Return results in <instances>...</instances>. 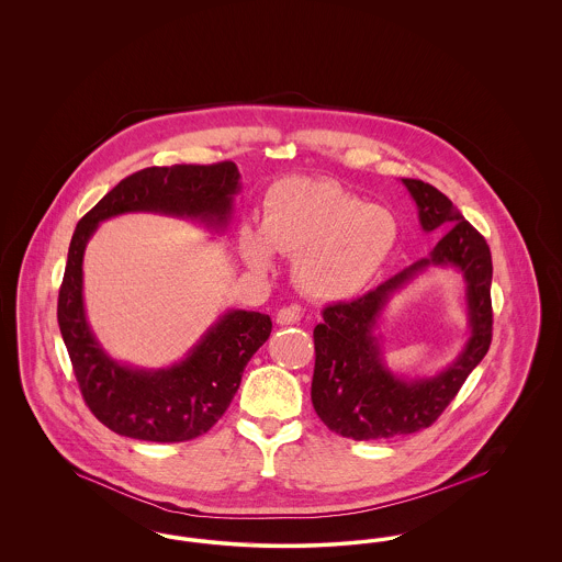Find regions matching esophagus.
<instances>
[{
	"instance_id": "esophagus-1",
	"label": "esophagus",
	"mask_w": 562,
	"mask_h": 562,
	"mask_svg": "<svg viewBox=\"0 0 562 562\" xmlns=\"http://www.w3.org/2000/svg\"><path fill=\"white\" fill-rule=\"evenodd\" d=\"M299 321H301V310H299V307H282V310H278V314H276V322L282 324V326L296 324Z\"/></svg>"
}]
</instances>
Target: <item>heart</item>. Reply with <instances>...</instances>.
<instances>
[{
	"instance_id": "1",
	"label": "heart",
	"mask_w": 562,
	"mask_h": 562,
	"mask_svg": "<svg viewBox=\"0 0 562 562\" xmlns=\"http://www.w3.org/2000/svg\"><path fill=\"white\" fill-rule=\"evenodd\" d=\"M398 241V221L379 204H364L330 179L286 177L266 193L261 229L244 225L240 252L269 271L273 252L294 259V280L316 299H348L364 291Z\"/></svg>"
}]
</instances>
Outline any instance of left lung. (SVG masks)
Masks as SVG:
<instances>
[{
    "mask_svg": "<svg viewBox=\"0 0 562 562\" xmlns=\"http://www.w3.org/2000/svg\"><path fill=\"white\" fill-rule=\"evenodd\" d=\"M402 183L417 204L422 229L445 236L428 259L353 301L324 307V322L314 328L312 402L326 428L351 440H381L429 428L481 364L493 337L488 244L442 191L419 179ZM429 265H451L464 273L471 339L442 374L402 380L382 364L373 326L391 294Z\"/></svg>",
    "mask_w": 562,
    "mask_h": 562,
    "instance_id": "1",
    "label": "left lung"
}]
</instances>
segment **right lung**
Returning a JSON list of instances; mask_svg holds the SVG:
<instances>
[{"instance_id":"add662e5","label":"right lung","mask_w":562,"mask_h":562,"mask_svg":"<svg viewBox=\"0 0 562 562\" xmlns=\"http://www.w3.org/2000/svg\"><path fill=\"white\" fill-rule=\"evenodd\" d=\"M240 172L234 161L151 166L122 179L83 214L69 244L58 291V326L81 396L92 415L120 436L149 442L198 438L223 417L252 353L269 339L268 314L229 310L204 333L188 358L160 371L109 358L83 310V250L99 223L124 213L189 216L225 229Z\"/></svg>"}]
</instances>
